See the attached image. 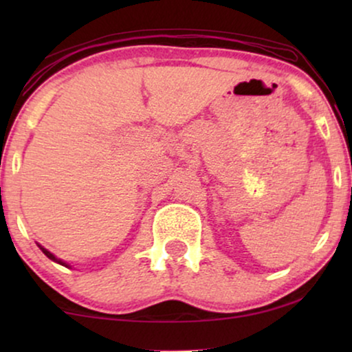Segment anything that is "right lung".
I'll return each mask as SVG.
<instances>
[{"instance_id":"1","label":"right lung","mask_w":352,"mask_h":352,"mask_svg":"<svg viewBox=\"0 0 352 352\" xmlns=\"http://www.w3.org/2000/svg\"><path fill=\"white\" fill-rule=\"evenodd\" d=\"M38 247H40V250H41V252H43V253H45L47 258H50V259H52V261H56V263H59V264H62V266L69 267V264H65L64 261H62V259H57V258L54 256V254H52L51 252H47V250H46V248H43V247H41V245H38Z\"/></svg>"}]
</instances>
